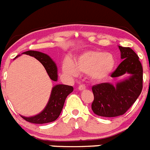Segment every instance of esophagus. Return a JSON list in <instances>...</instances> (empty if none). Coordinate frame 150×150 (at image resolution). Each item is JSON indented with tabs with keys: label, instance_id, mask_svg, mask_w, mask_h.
I'll list each match as a JSON object with an SVG mask.
<instances>
[{
	"label": "esophagus",
	"instance_id": "esophagus-1",
	"mask_svg": "<svg viewBox=\"0 0 150 150\" xmlns=\"http://www.w3.org/2000/svg\"><path fill=\"white\" fill-rule=\"evenodd\" d=\"M78 89L79 90V91H83V90H85L86 89V86L83 84H81L79 85V87H78Z\"/></svg>",
	"mask_w": 150,
	"mask_h": 150
}]
</instances>
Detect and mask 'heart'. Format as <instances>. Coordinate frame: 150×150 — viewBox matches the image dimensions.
I'll use <instances>...</instances> for the list:
<instances>
[{
    "label": "heart",
    "mask_w": 150,
    "mask_h": 150,
    "mask_svg": "<svg viewBox=\"0 0 150 150\" xmlns=\"http://www.w3.org/2000/svg\"><path fill=\"white\" fill-rule=\"evenodd\" d=\"M115 66V59L110 53L98 50H88L81 53L72 63H64V73L73 76L79 75V72L88 74L93 80L100 81L109 76Z\"/></svg>",
    "instance_id": "1"
}]
</instances>
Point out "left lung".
<instances>
[{"label": "left lung", "mask_w": 150, "mask_h": 150, "mask_svg": "<svg viewBox=\"0 0 150 150\" xmlns=\"http://www.w3.org/2000/svg\"><path fill=\"white\" fill-rule=\"evenodd\" d=\"M122 62L111 74L118 77L125 74H131L116 86L103 83L92 86L94 100L91 110L95 114L104 117L123 115L136 101L143 88V67L139 57L130 47L119 46Z\"/></svg>", "instance_id": "1"}]
</instances>
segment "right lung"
I'll use <instances>...</instances> for the list:
<instances>
[{
  "mask_svg": "<svg viewBox=\"0 0 150 150\" xmlns=\"http://www.w3.org/2000/svg\"><path fill=\"white\" fill-rule=\"evenodd\" d=\"M23 54L29 55L38 59L45 67L50 79L53 81H57L58 79L57 67L55 62L52 60L49 55L42 53L40 52L32 51V50L25 52ZM74 88L71 86L62 84L56 85L52 88L48 104L40 113L32 117H25V116L22 117L25 121L34 124H44V123L55 121L58 119L62 112L66 98L69 94L72 92Z\"/></svg>",
  "mask_w": 150,
  "mask_h": 150,
  "instance_id": "obj_1",
  "label": "right lung"
}]
</instances>
